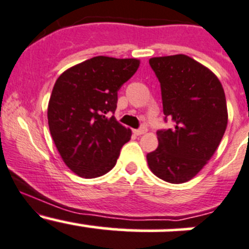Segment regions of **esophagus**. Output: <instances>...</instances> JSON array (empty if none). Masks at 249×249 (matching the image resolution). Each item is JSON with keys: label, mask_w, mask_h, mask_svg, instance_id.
Here are the masks:
<instances>
[{"label": "esophagus", "mask_w": 249, "mask_h": 249, "mask_svg": "<svg viewBox=\"0 0 249 249\" xmlns=\"http://www.w3.org/2000/svg\"><path fill=\"white\" fill-rule=\"evenodd\" d=\"M133 132H134V134H137V135H142V134H144V133H146V128L142 127V128H139V129H134Z\"/></svg>", "instance_id": "1"}]
</instances>
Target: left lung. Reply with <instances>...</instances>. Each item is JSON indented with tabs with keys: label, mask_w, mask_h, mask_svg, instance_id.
<instances>
[{
	"label": "left lung",
	"mask_w": 249,
	"mask_h": 249,
	"mask_svg": "<svg viewBox=\"0 0 249 249\" xmlns=\"http://www.w3.org/2000/svg\"><path fill=\"white\" fill-rule=\"evenodd\" d=\"M150 66L161 85L164 121L159 147L146 155L156 177L172 184L193 179L211 160L228 125L223 86L209 69L184 54L156 56Z\"/></svg>",
	"instance_id": "left-lung-1"
}]
</instances>
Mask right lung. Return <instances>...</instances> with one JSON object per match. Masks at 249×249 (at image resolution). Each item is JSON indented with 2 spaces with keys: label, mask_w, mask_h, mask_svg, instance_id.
Segmentation results:
<instances>
[{
  "label": "right lung",
  "mask_w": 249,
  "mask_h": 249,
  "mask_svg": "<svg viewBox=\"0 0 249 249\" xmlns=\"http://www.w3.org/2000/svg\"><path fill=\"white\" fill-rule=\"evenodd\" d=\"M138 59L94 56L64 71L48 103V125L66 166L82 178L111 171L129 128L116 121L117 92L139 68Z\"/></svg>",
  "instance_id": "1"
}]
</instances>
